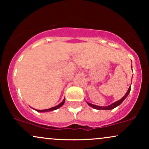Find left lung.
<instances>
[{"mask_svg":"<svg viewBox=\"0 0 149 149\" xmlns=\"http://www.w3.org/2000/svg\"><path fill=\"white\" fill-rule=\"evenodd\" d=\"M130 90H131V86L128 88L127 92H126V94L125 95V96L123 97H122V98H121L120 100L118 101H116V102H114V103L110 104V105H109V106H107V107H101V106H97V105H95V104L88 103V102H87V103H88V104L90 106V107H92L93 109H97V110H111V109H113L114 108L117 107L118 106H119L120 104L125 100L126 97H127L128 96V95H129L130 92Z\"/></svg>","mask_w":149,"mask_h":149,"instance_id":"obj_1","label":"left lung"}]
</instances>
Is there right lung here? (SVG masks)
Returning a JSON list of instances; mask_svg holds the SVG:
<instances>
[{"label":"right lung","instance_id":"add662e5","mask_svg":"<svg viewBox=\"0 0 149 149\" xmlns=\"http://www.w3.org/2000/svg\"><path fill=\"white\" fill-rule=\"evenodd\" d=\"M65 102V98L63 100L62 102H61L60 104H58L57 106H56V107H52L50 108V109H44V110H37V109H34V110H36V111H38V112H48V111H54L56 110V109H59L61 107H62L63 105H64Z\"/></svg>","mask_w":149,"mask_h":149}]
</instances>
